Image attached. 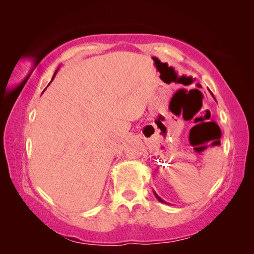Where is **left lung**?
Here are the masks:
<instances>
[{
  "label": "left lung",
  "instance_id": "obj_1",
  "mask_svg": "<svg viewBox=\"0 0 254 254\" xmlns=\"http://www.w3.org/2000/svg\"><path fill=\"white\" fill-rule=\"evenodd\" d=\"M213 97H214V96H213ZM153 194H154V196H156V197H157V199H158L159 201H161V203H165V204H168V203H167V201H165V200H163L162 198H160V197H159V196L157 195V192H156V191H154V190H153Z\"/></svg>",
  "mask_w": 254,
  "mask_h": 254
}]
</instances>
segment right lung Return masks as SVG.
Listing matches in <instances>:
<instances>
[{"mask_svg":"<svg viewBox=\"0 0 254 254\" xmlns=\"http://www.w3.org/2000/svg\"><path fill=\"white\" fill-rule=\"evenodd\" d=\"M58 69H59V67H58ZM58 69H57V70H56V71H55V74H54V77H53V79H54V78H55V76H56V74H57V71H58ZM50 83H51V81H50ZM42 93H44V92H42Z\"/></svg>","mask_w":254,"mask_h":254,"instance_id":"1","label":"right lung"}]
</instances>
